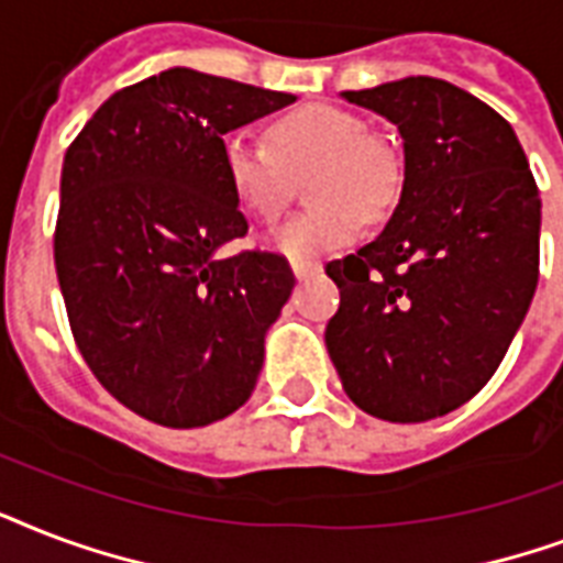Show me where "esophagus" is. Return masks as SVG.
I'll use <instances>...</instances> for the list:
<instances>
[{
	"label": "esophagus",
	"instance_id": "34e87169",
	"mask_svg": "<svg viewBox=\"0 0 563 563\" xmlns=\"http://www.w3.org/2000/svg\"><path fill=\"white\" fill-rule=\"evenodd\" d=\"M290 269H294V276L299 278V282H305V278L317 276L322 267L317 264V261H294V264H290Z\"/></svg>",
	"mask_w": 563,
	"mask_h": 563
}]
</instances>
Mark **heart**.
<instances>
[{
  "label": "heart",
  "instance_id": "obj_1",
  "mask_svg": "<svg viewBox=\"0 0 563 563\" xmlns=\"http://www.w3.org/2000/svg\"><path fill=\"white\" fill-rule=\"evenodd\" d=\"M266 143L232 132L220 158L232 196L252 220L269 222L285 211L296 178L311 176L308 196L317 208L264 234L273 252L311 261L350 246L361 217L382 220L402 194V164L369 125L341 104H305L269 125Z\"/></svg>",
  "mask_w": 563,
  "mask_h": 563
}]
</instances>
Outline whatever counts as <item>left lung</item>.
<instances>
[{"label":"left lung","mask_w":563,"mask_h":563,"mask_svg":"<svg viewBox=\"0 0 563 563\" xmlns=\"http://www.w3.org/2000/svg\"><path fill=\"white\" fill-rule=\"evenodd\" d=\"M402 137L385 232L325 273L341 308L325 346L343 390L387 422L470 402L503 364L538 287L540 196L508 120L443 78L343 90Z\"/></svg>","instance_id":"obj_1"}]
</instances>
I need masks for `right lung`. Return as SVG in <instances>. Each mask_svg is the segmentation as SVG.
<instances>
[{"instance_id":"right-lung-1","label":"right lung","mask_w":563,"mask_h":563,"mask_svg":"<svg viewBox=\"0 0 563 563\" xmlns=\"http://www.w3.org/2000/svg\"><path fill=\"white\" fill-rule=\"evenodd\" d=\"M294 93L173 67L117 90L64 155L55 269L69 329L108 394L196 429L255 390L294 290L273 252L222 258L246 234L222 137Z\"/></svg>"}]
</instances>
